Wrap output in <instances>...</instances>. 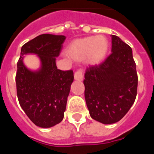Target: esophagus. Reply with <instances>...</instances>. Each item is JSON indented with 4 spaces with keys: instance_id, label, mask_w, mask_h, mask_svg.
Returning <instances> with one entry per match:
<instances>
[{
    "instance_id": "obj_1",
    "label": "esophagus",
    "mask_w": 154,
    "mask_h": 154,
    "mask_svg": "<svg viewBox=\"0 0 154 154\" xmlns=\"http://www.w3.org/2000/svg\"><path fill=\"white\" fill-rule=\"evenodd\" d=\"M74 77H75V80H78V81H82V80L83 79L82 70V69H78V70L76 71L75 72Z\"/></svg>"
}]
</instances>
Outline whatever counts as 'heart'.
Returning <instances> with one entry per match:
<instances>
[{
    "mask_svg": "<svg viewBox=\"0 0 154 154\" xmlns=\"http://www.w3.org/2000/svg\"><path fill=\"white\" fill-rule=\"evenodd\" d=\"M109 43L103 35L85 37L71 43L66 51L68 57L74 61L85 59L89 65H96L104 59L108 51Z\"/></svg>",
    "mask_w": 154,
    "mask_h": 154,
    "instance_id": "1",
    "label": "heart"
}]
</instances>
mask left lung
I'll list each match as a JSON object with an SVG mask.
<instances>
[{"label":"left lung","mask_w":154,"mask_h":154,"mask_svg":"<svg viewBox=\"0 0 154 154\" xmlns=\"http://www.w3.org/2000/svg\"><path fill=\"white\" fill-rule=\"evenodd\" d=\"M111 38L112 53L99 65L87 68L83 81L90 116L103 124L116 123L127 113L138 85L132 48L118 36Z\"/></svg>","instance_id":"left-lung-1"}]
</instances>
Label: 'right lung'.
I'll return each mask as SVG.
<instances>
[{
	"label": "right lung",
	"instance_id": "add662e5",
	"mask_svg": "<svg viewBox=\"0 0 154 154\" xmlns=\"http://www.w3.org/2000/svg\"><path fill=\"white\" fill-rule=\"evenodd\" d=\"M65 38L64 35L44 34L21 47L15 78L17 99L28 118L39 127H51L63 119L74 79L72 70L58 69L55 63ZM27 54L40 58L38 70L31 71L24 65L23 58Z\"/></svg>",
	"mask_w": 154,
	"mask_h": 154
}]
</instances>
